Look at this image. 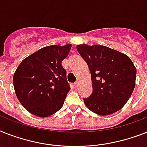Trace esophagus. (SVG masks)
Masks as SVG:
<instances>
[{"label": "esophagus", "instance_id": "1", "mask_svg": "<svg viewBox=\"0 0 147 147\" xmlns=\"http://www.w3.org/2000/svg\"><path fill=\"white\" fill-rule=\"evenodd\" d=\"M80 82H81V80L79 79V78H77V80H76V83L74 84V85L76 86V87H78V86L80 84Z\"/></svg>", "mask_w": 147, "mask_h": 147}]
</instances>
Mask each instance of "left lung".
I'll return each mask as SVG.
<instances>
[{
    "mask_svg": "<svg viewBox=\"0 0 147 147\" xmlns=\"http://www.w3.org/2000/svg\"><path fill=\"white\" fill-rule=\"evenodd\" d=\"M78 52L90 71L93 91L84 102L97 115L116 113L125 105L135 87L137 69L127 55L108 47L79 45Z\"/></svg>",
    "mask_w": 147,
    "mask_h": 147,
    "instance_id": "8db88e82",
    "label": "left lung"
}]
</instances>
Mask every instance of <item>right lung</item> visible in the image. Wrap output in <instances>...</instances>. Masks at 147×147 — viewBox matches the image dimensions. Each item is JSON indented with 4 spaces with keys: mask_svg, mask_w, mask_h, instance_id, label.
I'll use <instances>...</instances> for the list:
<instances>
[{
    "mask_svg": "<svg viewBox=\"0 0 147 147\" xmlns=\"http://www.w3.org/2000/svg\"><path fill=\"white\" fill-rule=\"evenodd\" d=\"M71 47L70 44L45 47L25 58L16 70V95L32 115L50 116L63 106L70 87L62 61Z\"/></svg>",
    "mask_w": 147,
    "mask_h": 147,
    "instance_id": "right-lung-1",
    "label": "right lung"
}]
</instances>
